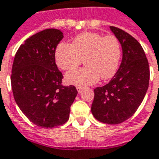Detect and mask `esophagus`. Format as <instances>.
Listing matches in <instances>:
<instances>
[{"label": "esophagus", "mask_w": 159, "mask_h": 159, "mask_svg": "<svg viewBox=\"0 0 159 159\" xmlns=\"http://www.w3.org/2000/svg\"><path fill=\"white\" fill-rule=\"evenodd\" d=\"M76 90H77V92L80 94V93H82V91H83V88L76 87Z\"/></svg>", "instance_id": "esophagus-1"}]
</instances>
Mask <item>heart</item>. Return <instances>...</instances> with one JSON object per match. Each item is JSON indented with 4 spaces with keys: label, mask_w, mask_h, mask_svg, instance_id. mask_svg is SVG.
Segmentation results:
<instances>
[{
    "label": "heart",
    "mask_w": 159,
    "mask_h": 159,
    "mask_svg": "<svg viewBox=\"0 0 159 159\" xmlns=\"http://www.w3.org/2000/svg\"><path fill=\"white\" fill-rule=\"evenodd\" d=\"M57 66L63 70L76 68L84 58L85 68L66 73L65 81L70 84L84 87L95 83L100 77L109 79L119 68L121 46L114 35L104 36L98 33H83L77 35L71 45L58 44L55 50Z\"/></svg>",
    "instance_id": "b5f03b06"
}]
</instances>
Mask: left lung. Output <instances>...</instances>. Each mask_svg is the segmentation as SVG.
<instances>
[{
	"label": "left lung",
	"instance_id": "8db88e82",
	"mask_svg": "<svg viewBox=\"0 0 159 159\" xmlns=\"http://www.w3.org/2000/svg\"><path fill=\"white\" fill-rule=\"evenodd\" d=\"M122 48V60L110 82L94 89L91 112L97 120L115 125L132 117L149 87L148 60L140 44L125 31L110 26Z\"/></svg>",
	"mask_w": 159,
	"mask_h": 159
}]
</instances>
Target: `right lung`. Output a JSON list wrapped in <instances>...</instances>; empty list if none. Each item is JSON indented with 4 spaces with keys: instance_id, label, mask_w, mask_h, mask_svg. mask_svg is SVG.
<instances>
[{
    "instance_id": "obj_1",
    "label": "right lung",
    "mask_w": 159,
    "mask_h": 159,
    "mask_svg": "<svg viewBox=\"0 0 159 159\" xmlns=\"http://www.w3.org/2000/svg\"><path fill=\"white\" fill-rule=\"evenodd\" d=\"M64 38L57 29H45L28 38L15 54L11 85L15 102L33 124L52 128L68 121L77 95L75 86H63L55 62L57 45Z\"/></svg>"
}]
</instances>
